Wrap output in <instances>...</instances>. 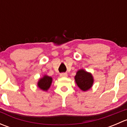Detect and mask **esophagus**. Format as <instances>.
<instances>
[{
	"instance_id": "obj_1",
	"label": "esophagus",
	"mask_w": 127,
	"mask_h": 127,
	"mask_svg": "<svg viewBox=\"0 0 127 127\" xmlns=\"http://www.w3.org/2000/svg\"><path fill=\"white\" fill-rule=\"evenodd\" d=\"M60 77H66L67 76V74L66 73H61L60 74Z\"/></svg>"
}]
</instances>
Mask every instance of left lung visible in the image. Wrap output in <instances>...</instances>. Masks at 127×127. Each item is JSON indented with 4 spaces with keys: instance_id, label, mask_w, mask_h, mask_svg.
<instances>
[{
    "instance_id": "1",
    "label": "left lung",
    "mask_w": 127,
    "mask_h": 127,
    "mask_svg": "<svg viewBox=\"0 0 127 127\" xmlns=\"http://www.w3.org/2000/svg\"><path fill=\"white\" fill-rule=\"evenodd\" d=\"M75 83L83 92H86L92 87L94 79L92 73L88 72L84 69L78 70L74 77Z\"/></svg>"
}]
</instances>
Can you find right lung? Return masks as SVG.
<instances>
[{
  "label": "right lung",
  "instance_id": "obj_1",
  "mask_svg": "<svg viewBox=\"0 0 127 127\" xmlns=\"http://www.w3.org/2000/svg\"><path fill=\"white\" fill-rule=\"evenodd\" d=\"M53 79L52 77L47 75H44L42 78L39 79L37 82V87L40 89L47 92L52 85Z\"/></svg>",
  "mask_w": 127,
  "mask_h": 127
}]
</instances>
